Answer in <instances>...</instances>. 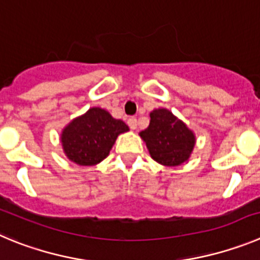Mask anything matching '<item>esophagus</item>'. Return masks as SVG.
I'll return each instance as SVG.
<instances>
[{"label":"esophagus","mask_w":260,"mask_h":260,"mask_svg":"<svg viewBox=\"0 0 260 260\" xmlns=\"http://www.w3.org/2000/svg\"><path fill=\"white\" fill-rule=\"evenodd\" d=\"M127 123H128V125H129L131 129H136V128H137V119L133 118V116L132 118L128 119Z\"/></svg>","instance_id":"esophagus-1"}]
</instances>
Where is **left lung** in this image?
Returning a JSON list of instances; mask_svg holds the SVG:
<instances>
[{"mask_svg": "<svg viewBox=\"0 0 260 260\" xmlns=\"http://www.w3.org/2000/svg\"><path fill=\"white\" fill-rule=\"evenodd\" d=\"M151 158L163 166H180L193 151L196 136L167 109L150 113V124L140 132Z\"/></svg>", "mask_w": 260, "mask_h": 260, "instance_id": "left-lung-1", "label": "left lung"}]
</instances>
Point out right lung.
Instances as JSON below:
<instances>
[{
	"instance_id": "right-lung-1",
	"label": "right lung",
	"mask_w": 260,
	"mask_h": 260,
	"mask_svg": "<svg viewBox=\"0 0 260 260\" xmlns=\"http://www.w3.org/2000/svg\"><path fill=\"white\" fill-rule=\"evenodd\" d=\"M129 131L124 121L106 110L92 107L62 131L60 141L67 158L76 165L94 166L109 155L116 137Z\"/></svg>"
}]
</instances>
